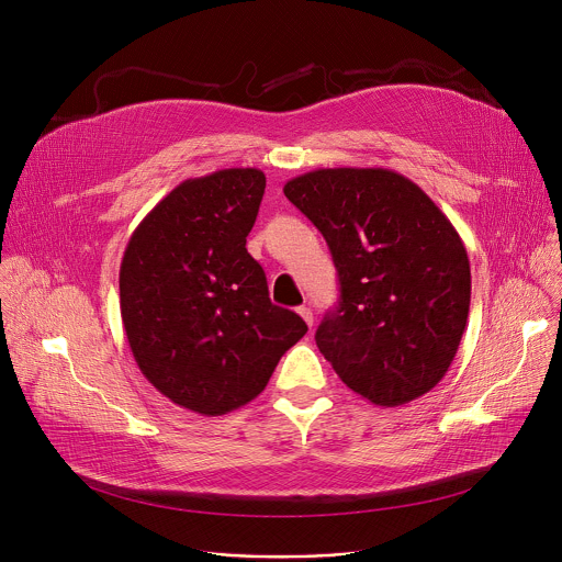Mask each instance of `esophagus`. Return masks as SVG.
<instances>
[{
	"mask_svg": "<svg viewBox=\"0 0 562 562\" xmlns=\"http://www.w3.org/2000/svg\"><path fill=\"white\" fill-rule=\"evenodd\" d=\"M297 313L302 315V319L308 327H313V311L308 306H297Z\"/></svg>",
	"mask_w": 562,
	"mask_h": 562,
	"instance_id": "1",
	"label": "esophagus"
}]
</instances>
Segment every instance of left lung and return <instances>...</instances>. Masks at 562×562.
Listing matches in <instances>:
<instances>
[{
	"label": "left lung",
	"instance_id": "left-lung-1",
	"mask_svg": "<svg viewBox=\"0 0 562 562\" xmlns=\"http://www.w3.org/2000/svg\"><path fill=\"white\" fill-rule=\"evenodd\" d=\"M284 195L325 235L340 302L315 345L340 380L378 407H400L447 373L467 327L471 271L434 200L389 169H317Z\"/></svg>",
	"mask_w": 562,
	"mask_h": 562
}]
</instances>
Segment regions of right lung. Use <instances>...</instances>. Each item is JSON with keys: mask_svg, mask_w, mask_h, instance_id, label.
<instances>
[{"mask_svg": "<svg viewBox=\"0 0 562 562\" xmlns=\"http://www.w3.org/2000/svg\"><path fill=\"white\" fill-rule=\"evenodd\" d=\"M267 178L222 169L184 180L133 231L120 308L133 358L171 403L222 416L260 395L304 319L269 300L247 251Z\"/></svg>", "mask_w": 562, "mask_h": 562, "instance_id": "right-lung-1", "label": "right lung"}]
</instances>
